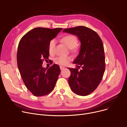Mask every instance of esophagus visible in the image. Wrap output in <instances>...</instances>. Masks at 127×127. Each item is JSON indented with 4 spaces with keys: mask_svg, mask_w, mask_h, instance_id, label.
Returning <instances> with one entry per match:
<instances>
[{
    "mask_svg": "<svg viewBox=\"0 0 127 127\" xmlns=\"http://www.w3.org/2000/svg\"><path fill=\"white\" fill-rule=\"evenodd\" d=\"M60 69H61V70H62V69H64V67H63V66H60Z\"/></svg>",
    "mask_w": 127,
    "mask_h": 127,
    "instance_id": "1",
    "label": "esophagus"
}]
</instances>
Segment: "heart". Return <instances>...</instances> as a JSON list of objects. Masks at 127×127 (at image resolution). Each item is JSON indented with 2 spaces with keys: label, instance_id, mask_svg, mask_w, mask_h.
Instances as JSON below:
<instances>
[{
  "label": "heart",
  "instance_id": "1",
  "mask_svg": "<svg viewBox=\"0 0 127 127\" xmlns=\"http://www.w3.org/2000/svg\"><path fill=\"white\" fill-rule=\"evenodd\" d=\"M62 42L67 47L71 49L76 46L78 43V40L76 36L72 35H67L64 36L62 38ZM56 42L55 39H52L50 41L48 45V50L50 53H53L55 51ZM71 58L68 56H60L55 59V62L60 65H66L70 61Z\"/></svg>",
  "mask_w": 127,
  "mask_h": 127
}]
</instances>
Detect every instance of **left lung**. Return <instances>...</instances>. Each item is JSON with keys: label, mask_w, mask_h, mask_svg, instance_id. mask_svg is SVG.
<instances>
[{"label": "left lung", "mask_w": 127, "mask_h": 127, "mask_svg": "<svg viewBox=\"0 0 127 127\" xmlns=\"http://www.w3.org/2000/svg\"><path fill=\"white\" fill-rule=\"evenodd\" d=\"M63 32L77 35L81 48L74 64L77 68L70 71L68 83L71 90L80 96H87L94 92L102 80L105 67L103 44L97 33L85 26H78Z\"/></svg>", "instance_id": "left-lung-1"}]
</instances>
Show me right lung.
I'll return each instance as SVG.
<instances>
[{
	"label": "right lung",
	"mask_w": 127,
	"mask_h": 127,
	"mask_svg": "<svg viewBox=\"0 0 127 127\" xmlns=\"http://www.w3.org/2000/svg\"><path fill=\"white\" fill-rule=\"evenodd\" d=\"M63 29L38 27L33 29L20 40L17 62L20 74L27 88L35 96H43L54 89L60 70L53 64L48 69L42 67L44 60L48 59V45Z\"/></svg>",
	"instance_id": "add662e5"
}]
</instances>
